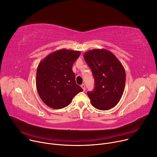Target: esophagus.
I'll use <instances>...</instances> for the list:
<instances>
[{
    "label": "esophagus",
    "instance_id": "1",
    "mask_svg": "<svg viewBox=\"0 0 157 157\" xmlns=\"http://www.w3.org/2000/svg\"><path fill=\"white\" fill-rule=\"evenodd\" d=\"M81 87L82 88V89H83V91H85V89H86V87H85V85H84V84H82V85H81Z\"/></svg>",
    "mask_w": 157,
    "mask_h": 157
}]
</instances>
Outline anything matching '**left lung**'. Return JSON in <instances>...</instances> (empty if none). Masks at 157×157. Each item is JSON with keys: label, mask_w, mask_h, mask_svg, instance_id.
<instances>
[{"label": "left lung", "mask_w": 157, "mask_h": 157, "mask_svg": "<svg viewBox=\"0 0 157 157\" xmlns=\"http://www.w3.org/2000/svg\"><path fill=\"white\" fill-rule=\"evenodd\" d=\"M84 58L95 81L94 90L87 93L92 105L101 110L113 108L124 91L126 76L123 65L113 53L105 49L87 51Z\"/></svg>", "instance_id": "8db88e82"}]
</instances>
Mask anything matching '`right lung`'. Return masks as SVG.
Segmentation results:
<instances>
[{
	"instance_id": "1",
	"label": "right lung",
	"mask_w": 157,
	"mask_h": 157,
	"mask_svg": "<svg viewBox=\"0 0 157 157\" xmlns=\"http://www.w3.org/2000/svg\"><path fill=\"white\" fill-rule=\"evenodd\" d=\"M79 51L61 49L42 59L37 68L36 86L42 101L52 109L68 106L82 89L76 84L72 70Z\"/></svg>"
}]
</instances>
